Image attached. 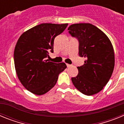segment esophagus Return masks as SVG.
Masks as SVG:
<instances>
[{
  "label": "esophagus",
  "instance_id": "34e87169",
  "mask_svg": "<svg viewBox=\"0 0 124 124\" xmlns=\"http://www.w3.org/2000/svg\"><path fill=\"white\" fill-rule=\"evenodd\" d=\"M66 66H67V67H68V68H69V67H70V66H71V64H66Z\"/></svg>",
  "mask_w": 124,
  "mask_h": 124
}]
</instances>
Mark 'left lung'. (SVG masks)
Listing matches in <instances>:
<instances>
[{
  "mask_svg": "<svg viewBox=\"0 0 124 124\" xmlns=\"http://www.w3.org/2000/svg\"><path fill=\"white\" fill-rule=\"evenodd\" d=\"M69 33L77 38L79 55L84 57V64L77 67L78 74L72 78L78 90L87 96L97 94L111 77L114 68V52L104 33L91 23H76L68 28Z\"/></svg>",
  "mask_w": 124,
  "mask_h": 124,
  "instance_id": "obj_1",
  "label": "left lung"
}]
</instances>
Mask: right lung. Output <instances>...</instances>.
I'll return each mask as SVG.
<instances>
[{"instance_id":"1","label":"right lung","mask_w":124,"mask_h":124,"mask_svg":"<svg viewBox=\"0 0 124 124\" xmlns=\"http://www.w3.org/2000/svg\"><path fill=\"white\" fill-rule=\"evenodd\" d=\"M68 23H41L30 28L20 37L14 50V63L17 76L23 86L36 95H42L54 87L64 63L48 60L53 53L54 40L63 33Z\"/></svg>"}]
</instances>
